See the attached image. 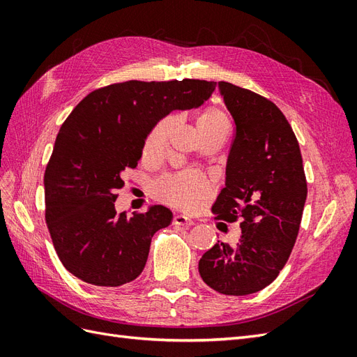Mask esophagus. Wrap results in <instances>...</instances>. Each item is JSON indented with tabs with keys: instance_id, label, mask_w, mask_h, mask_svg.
<instances>
[{
	"instance_id": "34e87169",
	"label": "esophagus",
	"mask_w": 357,
	"mask_h": 357,
	"mask_svg": "<svg viewBox=\"0 0 357 357\" xmlns=\"http://www.w3.org/2000/svg\"><path fill=\"white\" fill-rule=\"evenodd\" d=\"M174 225H178V226H192L195 225V222H193L190 218H188V215L185 214H176L174 215Z\"/></svg>"
}]
</instances>
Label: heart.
I'll return each mask as SVG.
<instances>
[{
    "instance_id": "1",
    "label": "heart",
    "mask_w": 357,
    "mask_h": 357,
    "mask_svg": "<svg viewBox=\"0 0 357 357\" xmlns=\"http://www.w3.org/2000/svg\"><path fill=\"white\" fill-rule=\"evenodd\" d=\"M228 125L225 113L218 109H207L197 121L198 131H205L214 126ZM176 126V119L168 117L162 121L149 137L144 152L152 156L160 153L167 147L169 135ZM156 195L159 199L181 208H195L207 195V185L201 174L195 171H185L176 176H168L156 185Z\"/></svg>"
}]
</instances>
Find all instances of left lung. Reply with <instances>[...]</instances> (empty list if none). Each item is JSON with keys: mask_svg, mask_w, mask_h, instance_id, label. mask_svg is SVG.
Instances as JSON below:
<instances>
[{"mask_svg": "<svg viewBox=\"0 0 357 357\" xmlns=\"http://www.w3.org/2000/svg\"><path fill=\"white\" fill-rule=\"evenodd\" d=\"M235 123L225 188L211 211L240 220L235 245L215 243L199 259L205 284L223 295L256 294L271 284L296 241L307 199L298 139L284 114L264 96L215 83Z\"/></svg>", "mask_w": 357, "mask_h": 357, "instance_id": "obj_1", "label": "left lung"}]
</instances>
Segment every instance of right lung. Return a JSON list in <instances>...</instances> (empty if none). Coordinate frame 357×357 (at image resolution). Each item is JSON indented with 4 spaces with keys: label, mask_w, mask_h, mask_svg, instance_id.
Returning <instances> with one entry per match:
<instances>
[{
    "label": "right lung",
    "mask_w": 357,
    "mask_h": 357,
    "mask_svg": "<svg viewBox=\"0 0 357 357\" xmlns=\"http://www.w3.org/2000/svg\"><path fill=\"white\" fill-rule=\"evenodd\" d=\"M215 82L129 80L91 92L59 129L45 172L46 223L62 265L84 283L117 287L147 262L156 231L172 222L164 205L116 214L122 174L142 159L147 137L174 110L198 109Z\"/></svg>",
    "instance_id": "obj_1"
}]
</instances>
